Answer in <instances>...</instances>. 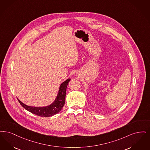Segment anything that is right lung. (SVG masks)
Segmentation results:
<instances>
[{
  "label": "right lung",
  "mask_w": 150,
  "mask_h": 150,
  "mask_svg": "<svg viewBox=\"0 0 150 150\" xmlns=\"http://www.w3.org/2000/svg\"><path fill=\"white\" fill-rule=\"evenodd\" d=\"M71 79L69 78L61 84L59 88V91L57 98L55 99L53 104L48 106L44 108L31 107L23 104L18 99V100L22 107H23L26 110L31 112L33 114L41 117H51L58 114L64 106L65 104L67 87Z\"/></svg>",
  "instance_id": "obj_1"
}]
</instances>
